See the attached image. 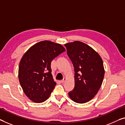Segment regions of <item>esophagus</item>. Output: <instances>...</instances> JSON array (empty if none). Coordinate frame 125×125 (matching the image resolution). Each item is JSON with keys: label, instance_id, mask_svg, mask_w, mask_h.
I'll return each instance as SVG.
<instances>
[{"label": "esophagus", "instance_id": "34e87169", "mask_svg": "<svg viewBox=\"0 0 125 125\" xmlns=\"http://www.w3.org/2000/svg\"><path fill=\"white\" fill-rule=\"evenodd\" d=\"M66 80H67V78L66 77H64V78H63V79L61 81V83H64L65 82H66Z\"/></svg>", "mask_w": 125, "mask_h": 125}]
</instances>
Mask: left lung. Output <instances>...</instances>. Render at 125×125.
Returning <instances> with one entry per match:
<instances>
[{
	"instance_id": "left-lung-1",
	"label": "left lung",
	"mask_w": 125,
	"mask_h": 125,
	"mask_svg": "<svg viewBox=\"0 0 125 125\" xmlns=\"http://www.w3.org/2000/svg\"><path fill=\"white\" fill-rule=\"evenodd\" d=\"M74 70V87L68 93L77 103H85L96 95L103 83L104 73L101 57L94 49L80 41L65 44Z\"/></svg>"
}]
</instances>
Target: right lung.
<instances>
[{
	"label": "right lung",
	"mask_w": 125,
	"mask_h": 125,
	"mask_svg": "<svg viewBox=\"0 0 125 125\" xmlns=\"http://www.w3.org/2000/svg\"><path fill=\"white\" fill-rule=\"evenodd\" d=\"M65 48L60 44L42 41L24 54L18 67V79L26 95L35 103L49 98L57 83L52 74L51 62Z\"/></svg>",
	"instance_id": "add662e5"
}]
</instances>
